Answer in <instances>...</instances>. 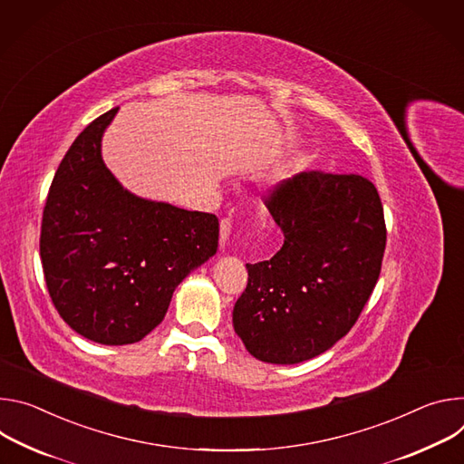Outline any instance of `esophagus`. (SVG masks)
<instances>
[{"mask_svg": "<svg viewBox=\"0 0 464 464\" xmlns=\"http://www.w3.org/2000/svg\"><path fill=\"white\" fill-rule=\"evenodd\" d=\"M219 243H221V246H225L227 245V241H228V236H230V230H232V219H228V218H225V219H221V223H219Z\"/></svg>", "mask_w": 464, "mask_h": 464, "instance_id": "34e87169", "label": "esophagus"}]
</instances>
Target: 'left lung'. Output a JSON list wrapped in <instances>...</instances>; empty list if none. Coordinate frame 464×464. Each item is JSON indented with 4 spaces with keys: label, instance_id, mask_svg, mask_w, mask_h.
Returning a JSON list of instances; mask_svg holds the SVG:
<instances>
[{
    "label": "left lung",
    "instance_id": "left-lung-1",
    "mask_svg": "<svg viewBox=\"0 0 464 464\" xmlns=\"http://www.w3.org/2000/svg\"><path fill=\"white\" fill-rule=\"evenodd\" d=\"M267 208L284 245L246 264L232 323L250 355L295 365L332 348L362 314L385 252L383 208L369 179L323 171L285 180Z\"/></svg>",
    "mask_w": 464,
    "mask_h": 464
}]
</instances>
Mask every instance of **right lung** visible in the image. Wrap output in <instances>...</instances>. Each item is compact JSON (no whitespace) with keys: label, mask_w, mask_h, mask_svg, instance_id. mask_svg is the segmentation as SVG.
Listing matches in <instances>:
<instances>
[{"label":"right lung","mask_w":464,"mask_h":464,"mask_svg":"<svg viewBox=\"0 0 464 464\" xmlns=\"http://www.w3.org/2000/svg\"><path fill=\"white\" fill-rule=\"evenodd\" d=\"M118 109L72 143L51 182L40 234L59 315L99 344H130L157 328L177 285L218 252L219 221L125 189L102 162Z\"/></svg>","instance_id":"right-lung-1"}]
</instances>
